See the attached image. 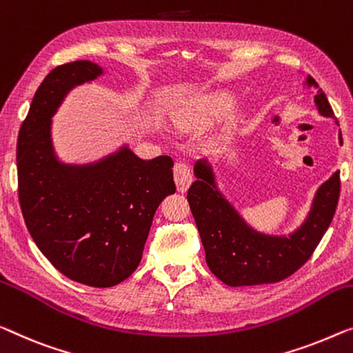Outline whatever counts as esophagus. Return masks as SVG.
Segmentation results:
<instances>
[{
	"label": "esophagus",
	"mask_w": 353,
	"mask_h": 353,
	"mask_svg": "<svg viewBox=\"0 0 353 353\" xmlns=\"http://www.w3.org/2000/svg\"><path fill=\"white\" fill-rule=\"evenodd\" d=\"M174 181H176V185H177V190L183 193L188 190V187L192 185V171L190 168H188L187 163L183 161H179L174 165Z\"/></svg>",
	"instance_id": "esophagus-1"
}]
</instances>
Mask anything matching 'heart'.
Instances as JSON below:
<instances>
[{
  "mask_svg": "<svg viewBox=\"0 0 353 353\" xmlns=\"http://www.w3.org/2000/svg\"><path fill=\"white\" fill-rule=\"evenodd\" d=\"M206 106L209 109H215V110H228L231 106H233V98L225 94V97L209 99V101H206Z\"/></svg>",
  "mask_w": 353,
  "mask_h": 353,
  "instance_id": "obj_1",
  "label": "heart"
}]
</instances>
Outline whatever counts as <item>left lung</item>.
Instances as JSON below:
<instances>
[{
  "label": "left lung",
  "mask_w": 353,
  "mask_h": 353,
  "mask_svg": "<svg viewBox=\"0 0 353 353\" xmlns=\"http://www.w3.org/2000/svg\"><path fill=\"white\" fill-rule=\"evenodd\" d=\"M315 88L314 104L322 117L333 119L327 94L314 77L303 83ZM338 125V122H336ZM339 144L343 136L339 131ZM196 181L188 188V204L201 236L209 270L230 287L274 283L292 276L311 259L328 230L339 199V171L317 188L303 223L292 233L271 234L247 223L219 188L214 168L208 159L194 163Z\"/></svg>",
  "instance_id": "obj_1"
}]
</instances>
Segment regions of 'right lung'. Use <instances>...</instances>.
<instances>
[{
    "label": "right lung",
    "mask_w": 353,
    "mask_h": 353,
    "mask_svg": "<svg viewBox=\"0 0 353 353\" xmlns=\"http://www.w3.org/2000/svg\"><path fill=\"white\" fill-rule=\"evenodd\" d=\"M104 74L97 63L57 66L36 90L17 141L19 199L31 238L71 281L114 287L143 259L155 210L176 192L171 157L143 160L120 145L90 163H65L52 117L72 88Z\"/></svg>",
    "instance_id": "1"
}]
</instances>
